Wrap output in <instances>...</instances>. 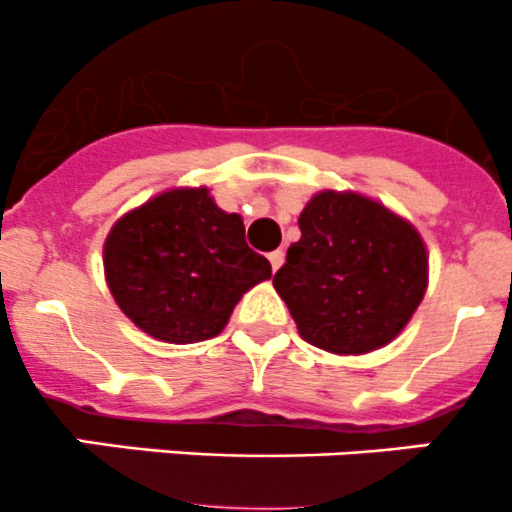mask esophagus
Instances as JSON below:
<instances>
[{"label": "esophagus", "mask_w": 512, "mask_h": 512, "mask_svg": "<svg viewBox=\"0 0 512 512\" xmlns=\"http://www.w3.org/2000/svg\"><path fill=\"white\" fill-rule=\"evenodd\" d=\"M267 257H270V265H272V270H280V267H282V262H285V252H282V250H275V252H270V255H267Z\"/></svg>", "instance_id": "esophagus-1"}]
</instances>
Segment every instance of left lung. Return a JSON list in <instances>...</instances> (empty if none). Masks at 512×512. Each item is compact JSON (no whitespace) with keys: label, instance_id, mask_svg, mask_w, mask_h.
I'll list each match as a JSON object with an SVG mask.
<instances>
[{"label":"left lung","instance_id":"8db88e82","mask_svg":"<svg viewBox=\"0 0 512 512\" xmlns=\"http://www.w3.org/2000/svg\"><path fill=\"white\" fill-rule=\"evenodd\" d=\"M299 230L272 285L304 342L334 354L389 344L426 292L418 232L384 205L334 190L309 200Z\"/></svg>","mask_w":512,"mask_h":512}]
</instances>
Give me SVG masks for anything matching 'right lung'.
I'll return each mask as SVG.
<instances>
[{"label":"right lung","instance_id":"obj_1","mask_svg":"<svg viewBox=\"0 0 512 512\" xmlns=\"http://www.w3.org/2000/svg\"><path fill=\"white\" fill-rule=\"evenodd\" d=\"M103 267L123 314L173 344L223 332L242 294L272 277L267 257L247 247L240 215L223 213L208 188L168 190L123 215Z\"/></svg>","mask_w":512,"mask_h":512}]
</instances>
